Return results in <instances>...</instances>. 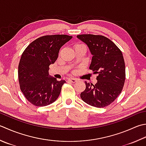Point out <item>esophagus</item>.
<instances>
[{
  "label": "esophagus",
  "mask_w": 146,
  "mask_h": 146,
  "mask_svg": "<svg viewBox=\"0 0 146 146\" xmlns=\"http://www.w3.org/2000/svg\"><path fill=\"white\" fill-rule=\"evenodd\" d=\"M68 81H70L71 83H75L77 81V79L74 78H70L68 79Z\"/></svg>",
  "instance_id": "esophagus-1"
}]
</instances>
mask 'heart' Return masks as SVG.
Listing matches in <instances>:
<instances>
[{"instance_id": "b5f03b06", "label": "heart", "mask_w": 146, "mask_h": 146, "mask_svg": "<svg viewBox=\"0 0 146 146\" xmlns=\"http://www.w3.org/2000/svg\"><path fill=\"white\" fill-rule=\"evenodd\" d=\"M76 45H80V44H78V45H76Z\"/></svg>"}]
</instances>
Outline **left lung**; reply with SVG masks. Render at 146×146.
<instances>
[{
	"instance_id": "left-lung-1",
	"label": "left lung",
	"mask_w": 146,
	"mask_h": 146,
	"mask_svg": "<svg viewBox=\"0 0 146 146\" xmlns=\"http://www.w3.org/2000/svg\"><path fill=\"white\" fill-rule=\"evenodd\" d=\"M76 37L89 48L92 55L89 69L98 75L95 85L85 82L86 88L81 93V98L92 106H107L120 94L124 85L125 65L122 52L106 36L84 34Z\"/></svg>"
}]
</instances>
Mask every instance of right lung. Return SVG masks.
<instances>
[{
  "mask_svg": "<svg viewBox=\"0 0 146 146\" xmlns=\"http://www.w3.org/2000/svg\"><path fill=\"white\" fill-rule=\"evenodd\" d=\"M73 36L66 35L39 37L26 48L18 66L20 89L30 103L45 106L58 98L62 85L61 80L49 75V66L58 58L59 49Z\"/></svg>",
  "mask_w": 146,
  "mask_h": 146,
  "instance_id": "right-lung-1",
  "label": "right lung"
}]
</instances>
